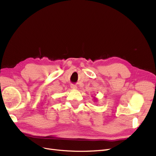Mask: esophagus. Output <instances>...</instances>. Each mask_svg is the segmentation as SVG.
<instances>
[{
  "mask_svg": "<svg viewBox=\"0 0 156 156\" xmlns=\"http://www.w3.org/2000/svg\"><path fill=\"white\" fill-rule=\"evenodd\" d=\"M71 88H72V89H73V90H76L77 88L76 85H72V87H71Z\"/></svg>",
  "mask_w": 156,
  "mask_h": 156,
  "instance_id": "1",
  "label": "esophagus"
}]
</instances>
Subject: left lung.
I'll return each instance as SVG.
<instances>
[{
  "label": "left lung",
  "instance_id": "obj_1",
  "mask_svg": "<svg viewBox=\"0 0 156 156\" xmlns=\"http://www.w3.org/2000/svg\"><path fill=\"white\" fill-rule=\"evenodd\" d=\"M94 101H96L98 100V99H97L95 96H94Z\"/></svg>",
  "mask_w": 156,
  "mask_h": 156
}]
</instances>
